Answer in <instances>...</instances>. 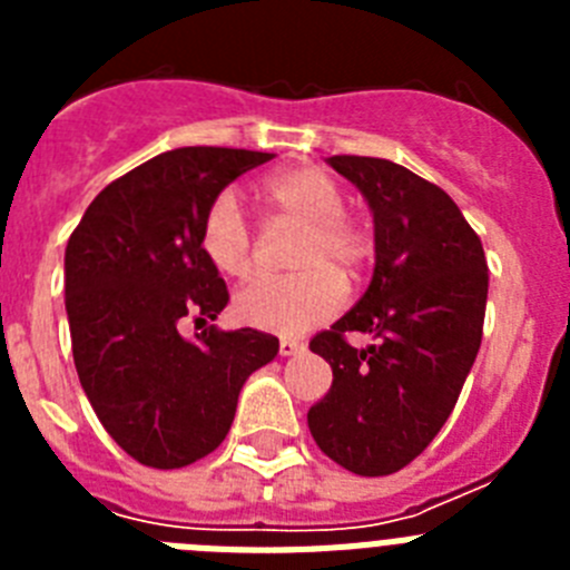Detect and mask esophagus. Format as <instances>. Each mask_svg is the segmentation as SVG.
Returning <instances> with one entry per match:
<instances>
[{
  "label": "esophagus",
  "mask_w": 570,
  "mask_h": 570,
  "mask_svg": "<svg viewBox=\"0 0 570 570\" xmlns=\"http://www.w3.org/2000/svg\"><path fill=\"white\" fill-rule=\"evenodd\" d=\"M299 351H305V345H302L299 340H291V336L279 340V354L282 356H294V354H299Z\"/></svg>",
  "instance_id": "obj_1"
}]
</instances>
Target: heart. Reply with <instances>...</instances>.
I'll return each instance as SVG.
<instances>
[{"label": "heart", "mask_w": 570, "mask_h": 570, "mask_svg": "<svg viewBox=\"0 0 570 570\" xmlns=\"http://www.w3.org/2000/svg\"><path fill=\"white\" fill-rule=\"evenodd\" d=\"M259 199L282 223L302 225L294 276H256L234 296L242 325L271 334H302L340 314L345 305L343 276L360 274L371 256V234L351 210L328 170L294 165L259 183ZM205 259L225 276L254 268V228L234 194H219L208 205L199 228ZM340 269L338 275L335 271Z\"/></svg>", "instance_id": "obj_1"}]
</instances>
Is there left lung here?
<instances>
[{
	"instance_id": "1",
	"label": "left lung",
	"mask_w": 570,
	"mask_h": 570,
	"mask_svg": "<svg viewBox=\"0 0 570 570\" xmlns=\"http://www.w3.org/2000/svg\"><path fill=\"white\" fill-rule=\"evenodd\" d=\"M374 210V279L311 340L334 371L308 411L325 456L360 476L414 462L454 411L482 342L488 262L476 230L440 185L374 156H331ZM360 330L375 345L354 348Z\"/></svg>"
}]
</instances>
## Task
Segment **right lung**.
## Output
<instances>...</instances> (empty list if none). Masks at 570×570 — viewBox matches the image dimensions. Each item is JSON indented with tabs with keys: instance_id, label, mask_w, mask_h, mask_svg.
Listing matches in <instances>:
<instances>
[{
	"instance_id": "right-lung-1",
	"label": "right lung",
	"mask_w": 570,
	"mask_h": 570,
	"mask_svg": "<svg viewBox=\"0 0 570 570\" xmlns=\"http://www.w3.org/2000/svg\"><path fill=\"white\" fill-rule=\"evenodd\" d=\"M274 159L242 148H176L114 179L88 205L65 250V308L73 365L90 405L125 454L170 471L208 456L236 400L279 340L206 325L228 305L219 271L199 248L203 216L236 176Z\"/></svg>"
}]
</instances>
